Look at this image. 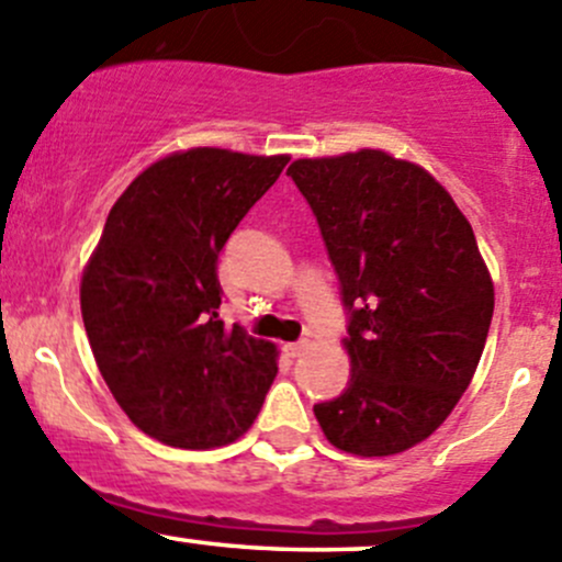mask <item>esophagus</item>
I'll use <instances>...</instances> for the list:
<instances>
[{
  "label": "esophagus",
  "mask_w": 562,
  "mask_h": 562,
  "mask_svg": "<svg viewBox=\"0 0 562 562\" xmlns=\"http://www.w3.org/2000/svg\"><path fill=\"white\" fill-rule=\"evenodd\" d=\"M304 350H307V342H291V345H285V353L291 356V359H299V356H304Z\"/></svg>",
  "instance_id": "obj_1"
}]
</instances>
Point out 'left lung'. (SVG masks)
I'll return each instance as SVG.
<instances>
[{
    "label": "left lung",
    "mask_w": 562,
    "mask_h": 562,
    "mask_svg": "<svg viewBox=\"0 0 562 562\" xmlns=\"http://www.w3.org/2000/svg\"><path fill=\"white\" fill-rule=\"evenodd\" d=\"M348 310V389L315 405L328 443L389 457L422 443L473 381L495 288L470 223L422 166L378 149L296 160Z\"/></svg>",
    "instance_id": "left-lung-1"
}]
</instances>
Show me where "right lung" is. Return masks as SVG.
Returning <instances> with one entry per match:
<instances>
[{"instance_id": "right-lung-1", "label": "right lung", "mask_w": 562, "mask_h": 562, "mask_svg": "<svg viewBox=\"0 0 562 562\" xmlns=\"http://www.w3.org/2000/svg\"><path fill=\"white\" fill-rule=\"evenodd\" d=\"M288 160L212 146L162 157L113 203L83 271L100 375L130 422L173 449L234 443L274 383V345L220 321L217 258Z\"/></svg>"}]
</instances>
